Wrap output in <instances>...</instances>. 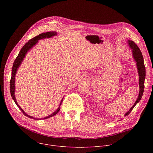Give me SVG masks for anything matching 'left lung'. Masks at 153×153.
<instances>
[{
    "instance_id": "1",
    "label": "left lung",
    "mask_w": 153,
    "mask_h": 153,
    "mask_svg": "<svg viewBox=\"0 0 153 153\" xmlns=\"http://www.w3.org/2000/svg\"><path fill=\"white\" fill-rule=\"evenodd\" d=\"M128 43L130 48L132 49V53L133 56L134 57V60L136 62L137 68L138 70V73L139 76V96L137 97V99L136 100L134 104L133 105V106L129 109V110L125 114V116H128L131 111L134 107L136 105L137 103L140 102V100L142 99L143 91H144V83H145V67L144 65V61H143V57L142 56V54L139 49V48L137 47V45L136 43L131 40H128Z\"/></svg>"
}]
</instances>
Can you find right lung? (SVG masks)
Wrapping results in <instances>:
<instances>
[{
  "label": "right lung",
  "mask_w": 153,
  "mask_h": 153,
  "mask_svg": "<svg viewBox=\"0 0 153 153\" xmlns=\"http://www.w3.org/2000/svg\"><path fill=\"white\" fill-rule=\"evenodd\" d=\"M57 35V33L56 31H50V32H47V33H42L36 37H34V38L30 39L27 43H26L24 45V46L22 48V49L20 50L17 57H16V59H15L14 62V63H13V68H12V73H11V80H10V93H11V97L13 98V99L14 100V102L16 103V104L17 105V106L19 108V109L20 110V111H22V112L25 116L30 117V118H32V119H37V120H40V119H48V118H50L52 116H55L60 110V106L62 102V100L60 102V104L59 106V108H57V110L54 112L53 113V114H51L50 116H48L45 118H41V119H36L32 116H30L28 114H27L25 111L22 109L20 106L17 104V102H16V97H15V96H14V92H15V76H16V74L17 73V69L19 67V66L20 65L22 62L24 58L25 57V55L26 54L28 53V51L33 47H34L36 43H37L38 40H40V39H45V38H50V37H51L52 36H56Z\"/></svg>",
  "instance_id": "obj_1"
}]
</instances>
